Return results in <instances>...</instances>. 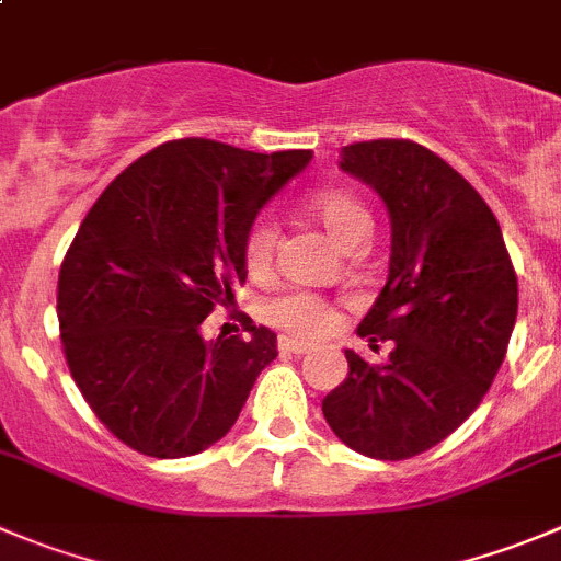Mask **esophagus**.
<instances>
[{"label": "esophagus", "mask_w": 561, "mask_h": 561, "mask_svg": "<svg viewBox=\"0 0 561 561\" xmlns=\"http://www.w3.org/2000/svg\"><path fill=\"white\" fill-rule=\"evenodd\" d=\"M308 350H311V346L302 344V341L297 339H289V335H280V339H277V352H280V355H306Z\"/></svg>", "instance_id": "34e87169"}]
</instances>
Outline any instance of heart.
I'll return each mask as SVG.
<instances>
[{
    "instance_id": "heart-1",
    "label": "heart",
    "mask_w": 561,
    "mask_h": 561,
    "mask_svg": "<svg viewBox=\"0 0 561 561\" xmlns=\"http://www.w3.org/2000/svg\"><path fill=\"white\" fill-rule=\"evenodd\" d=\"M308 209L324 226V231L335 239L344 250L364 244L371 231V217L366 206L357 197L346 195L339 190H324L308 197ZM277 244V226L272 217L261 215L250 226L244 237V264L253 275L266 272L272 264ZM266 322L297 339H322L335 328L339 317L335 308L330 306L328 297L317 295L308 289H286L277 291L275 297L264 302Z\"/></svg>"
}]
</instances>
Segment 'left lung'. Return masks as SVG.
Wrapping results in <instances>:
<instances>
[{"label":"left lung","mask_w":561,"mask_h":561,"mask_svg":"<svg viewBox=\"0 0 561 561\" xmlns=\"http://www.w3.org/2000/svg\"><path fill=\"white\" fill-rule=\"evenodd\" d=\"M341 168L391 215V266L357 335L393 341L386 366L346 350L324 397L330 430L375 460H408L451 435L493 386L517 317V275L495 215L449 162L413 140H366Z\"/></svg>","instance_id":"obj_1"}]
</instances>
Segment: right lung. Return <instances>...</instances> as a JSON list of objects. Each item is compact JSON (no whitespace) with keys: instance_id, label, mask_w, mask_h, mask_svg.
<instances>
[{"instance_id":"obj_1","label":"right lung","mask_w":561,"mask_h":561,"mask_svg":"<svg viewBox=\"0 0 561 561\" xmlns=\"http://www.w3.org/2000/svg\"><path fill=\"white\" fill-rule=\"evenodd\" d=\"M311 151L253 153L204 137L162 142L117 175L60 266L66 364L95 419L129 449L175 460L233 424L275 333L204 341L201 322L244 284V237Z\"/></svg>"}]
</instances>
